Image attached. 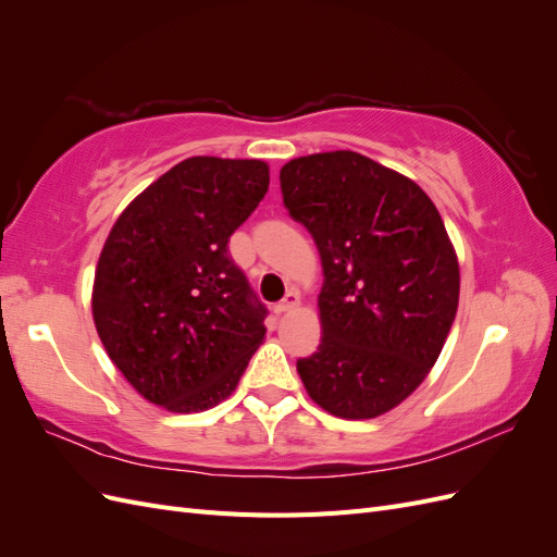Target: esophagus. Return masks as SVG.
<instances>
[{"instance_id":"34e87169","label":"esophagus","mask_w":557,"mask_h":557,"mask_svg":"<svg viewBox=\"0 0 557 557\" xmlns=\"http://www.w3.org/2000/svg\"><path fill=\"white\" fill-rule=\"evenodd\" d=\"M297 307H299V293H297V290H290L288 295H285V297L278 301L276 311H278V313H285V311H293V309H297Z\"/></svg>"}]
</instances>
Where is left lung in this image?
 <instances>
[{"instance_id":"8db88e82","label":"left lung","mask_w":557,"mask_h":557,"mask_svg":"<svg viewBox=\"0 0 557 557\" xmlns=\"http://www.w3.org/2000/svg\"><path fill=\"white\" fill-rule=\"evenodd\" d=\"M283 205L323 262V339L297 360L309 397L336 418L395 409L425 381L458 313L460 264L418 183L352 150L281 166Z\"/></svg>"}]
</instances>
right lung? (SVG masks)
<instances>
[{"mask_svg": "<svg viewBox=\"0 0 557 557\" xmlns=\"http://www.w3.org/2000/svg\"><path fill=\"white\" fill-rule=\"evenodd\" d=\"M267 188L262 160L188 158L129 201L99 252V339L134 391L166 411L221 404L264 342L267 309L227 244Z\"/></svg>", "mask_w": 557, "mask_h": 557, "instance_id": "obj_1", "label": "right lung"}]
</instances>
